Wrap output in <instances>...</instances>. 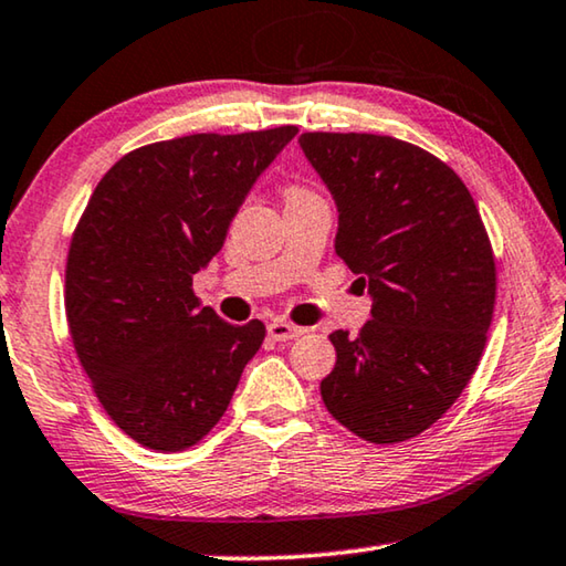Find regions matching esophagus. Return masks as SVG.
I'll use <instances>...</instances> for the list:
<instances>
[{"label":"esophagus","mask_w":566,"mask_h":566,"mask_svg":"<svg viewBox=\"0 0 566 566\" xmlns=\"http://www.w3.org/2000/svg\"><path fill=\"white\" fill-rule=\"evenodd\" d=\"M266 332H269V337L276 339V343H286V339H294V337L304 335L307 329L300 327V325H292V322H286V319H274V322H269Z\"/></svg>","instance_id":"1"}]
</instances>
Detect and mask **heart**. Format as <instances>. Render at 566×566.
<instances>
[{"label":"heart","instance_id":"b5f03b06","mask_svg":"<svg viewBox=\"0 0 566 566\" xmlns=\"http://www.w3.org/2000/svg\"><path fill=\"white\" fill-rule=\"evenodd\" d=\"M297 191H300V188H292V191H290V193H297Z\"/></svg>","mask_w":566,"mask_h":566}]
</instances>
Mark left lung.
Here are the masks:
<instances>
[{
    "mask_svg": "<svg viewBox=\"0 0 566 566\" xmlns=\"http://www.w3.org/2000/svg\"><path fill=\"white\" fill-rule=\"evenodd\" d=\"M337 206L335 251L373 297L360 335L332 332L322 400L370 443L436 423L476 373L496 264L469 188L443 160L373 133H302Z\"/></svg>",
    "mask_w": 566,
    "mask_h": 566,
    "instance_id": "8db88e82",
    "label": "left lung"
}]
</instances>
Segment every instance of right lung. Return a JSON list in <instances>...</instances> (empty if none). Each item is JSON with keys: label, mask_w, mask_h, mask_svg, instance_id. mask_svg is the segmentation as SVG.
<instances>
[{"label": "right lung", "mask_w": 566, "mask_h": 566, "mask_svg": "<svg viewBox=\"0 0 566 566\" xmlns=\"http://www.w3.org/2000/svg\"><path fill=\"white\" fill-rule=\"evenodd\" d=\"M294 136L297 125H282L150 143L90 196L70 241L67 325L101 406L140 446L199 443L264 343L262 322L229 325L191 286Z\"/></svg>", "instance_id": "1"}]
</instances>
